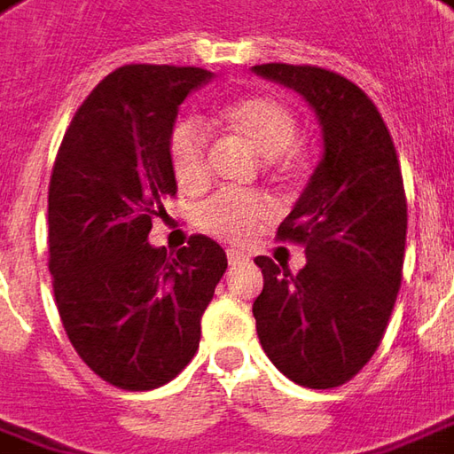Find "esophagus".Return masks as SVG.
Wrapping results in <instances>:
<instances>
[{
    "mask_svg": "<svg viewBox=\"0 0 454 454\" xmlns=\"http://www.w3.org/2000/svg\"><path fill=\"white\" fill-rule=\"evenodd\" d=\"M246 261H248V256L243 251H233V248L228 251V263L231 266H239V263H246Z\"/></svg>",
    "mask_w": 454,
    "mask_h": 454,
    "instance_id": "34e87169",
    "label": "esophagus"
}]
</instances>
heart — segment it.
<instances>
[{
  "instance_id": "heart-1",
  "label": "heart",
  "mask_w": 454,
  "mask_h": 454,
  "mask_svg": "<svg viewBox=\"0 0 454 454\" xmlns=\"http://www.w3.org/2000/svg\"><path fill=\"white\" fill-rule=\"evenodd\" d=\"M215 122L226 133L241 137L258 155L269 158V168L289 178L299 168V120L286 102L271 95H241L226 102ZM165 155L180 193L196 196L208 180V135L193 120H180L168 133ZM274 213L271 200L261 193H218L198 208V226L221 241L243 243L254 236L258 223Z\"/></svg>"
}]
</instances>
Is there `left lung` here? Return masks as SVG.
Wrapping results in <instances>:
<instances>
[{
    "instance_id": "8db88e82",
    "label": "left lung",
    "mask_w": 454,
    "mask_h": 454,
    "mask_svg": "<svg viewBox=\"0 0 454 454\" xmlns=\"http://www.w3.org/2000/svg\"><path fill=\"white\" fill-rule=\"evenodd\" d=\"M256 74L304 95L324 155L278 241L301 243L294 276L256 256L263 291L254 301L263 352L309 389L347 384L372 359L397 301L407 241V196L392 135L364 90L314 65H256Z\"/></svg>"
}]
</instances>
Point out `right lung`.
Wrapping results in <instances>:
<instances>
[{"mask_svg":"<svg viewBox=\"0 0 454 454\" xmlns=\"http://www.w3.org/2000/svg\"><path fill=\"white\" fill-rule=\"evenodd\" d=\"M208 80L200 67H118L57 150L47 196L57 311L80 359L118 389H155L185 369L228 269L226 251L200 233L176 256L148 243L178 191L168 133L180 102Z\"/></svg>","mask_w":454,"mask_h":454,"instance_id":"1","label":"right lung"}]
</instances>
